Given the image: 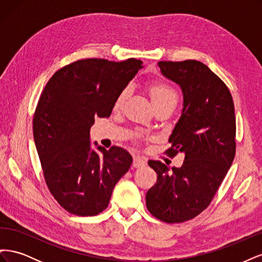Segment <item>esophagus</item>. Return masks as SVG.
<instances>
[{
    "instance_id": "obj_1",
    "label": "esophagus",
    "mask_w": 262,
    "mask_h": 262,
    "mask_svg": "<svg viewBox=\"0 0 262 262\" xmlns=\"http://www.w3.org/2000/svg\"><path fill=\"white\" fill-rule=\"evenodd\" d=\"M145 165H146V161H144L143 158H141V157H134L133 158V166L136 168L144 167Z\"/></svg>"
}]
</instances>
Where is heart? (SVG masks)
I'll use <instances>...</instances> for the list:
<instances>
[{"instance_id":"b5f03b06","label":"heart","mask_w":262,"mask_h":262,"mask_svg":"<svg viewBox=\"0 0 262 262\" xmlns=\"http://www.w3.org/2000/svg\"><path fill=\"white\" fill-rule=\"evenodd\" d=\"M148 92L155 107L168 104V102H176L177 104V93L172 87L163 81H155L148 85ZM129 95V87H125L120 92L115 101V108L120 109Z\"/></svg>"}]
</instances>
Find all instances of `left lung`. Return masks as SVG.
Returning <instances> with one entry per match:
<instances>
[{
  "label": "left lung",
  "instance_id": "1",
  "mask_svg": "<svg viewBox=\"0 0 262 262\" xmlns=\"http://www.w3.org/2000/svg\"><path fill=\"white\" fill-rule=\"evenodd\" d=\"M161 73L180 86L182 110L169 137L170 156L184 153L181 167L160 161L146 193V208L166 223L191 220L209 207L235 157L236 120L232 95L221 78L195 60L158 62Z\"/></svg>",
  "mask_w": 262,
  "mask_h": 262
}]
</instances>
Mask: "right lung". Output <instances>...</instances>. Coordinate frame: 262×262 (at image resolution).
<instances>
[{
  "instance_id": "1",
  "label": "right lung",
  "mask_w": 262,
  "mask_h": 262,
  "mask_svg": "<svg viewBox=\"0 0 262 262\" xmlns=\"http://www.w3.org/2000/svg\"><path fill=\"white\" fill-rule=\"evenodd\" d=\"M142 61L84 59L60 69L47 83L33 131L46 184L63 209L93 216L109 204L113 190L132 164L125 149L92 148L95 118L112 115L115 101Z\"/></svg>"
}]
</instances>
